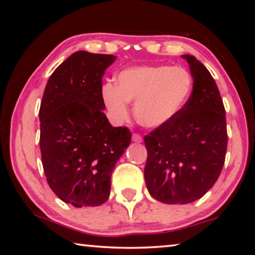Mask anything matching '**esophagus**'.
<instances>
[{"mask_svg":"<svg viewBox=\"0 0 255 255\" xmlns=\"http://www.w3.org/2000/svg\"><path fill=\"white\" fill-rule=\"evenodd\" d=\"M132 140L135 141V143H141V141H143V137H141L138 132H133L132 133Z\"/></svg>","mask_w":255,"mask_h":255,"instance_id":"34e87169","label":"esophagus"}]
</instances>
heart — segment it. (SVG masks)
I'll return each instance as SVG.
<instances>
[{
    "mask_svg": "<svg viewBox=\"0 0 255 255\" xmlns=\"http://www.w3.org/2000/svg\"><path fill=\"white\" fill-rule=\"evenodd\" d=\"M192 77L182 67L170 65L133 66L122 71L117 85L108 82L102 98L115 119L128 116L127 102H135L138 123L148 128L169 124L187 105L192 91Z\"/></svg>",
    "mask_w": 255,
    "mask_h": 255,
    "instance_id": "heart-1",
    "label": "heart"
}]
</instances>
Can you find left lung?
I'll return each mask as SVG.
<instances>
[{
	"label": "left lung",
	"instance_id": "left-lung-1",
	"mask_svg": "<svg viewBox=\"0 0 255 255\" xmlns=\"http://www.w3.org/2000/svg\"><path fill=\"white\" fill-rule=\"evenodd\" d=\"M183 58L193 77L191 96L173 120L144 137L148 192L170 205L200 199L217 181L227 149L225 107L216 82L195 56Z\"/></svg>",
	"mask_w": 255,
	"mask_h": 255
}]
</instances>
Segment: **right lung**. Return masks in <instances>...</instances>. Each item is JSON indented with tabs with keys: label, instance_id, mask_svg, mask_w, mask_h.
Listing matches in <instances>:
<instances>
[{
	"label": "right lung",
	"instance_id": "1",
	"mask_svg": "<svg viewBox=\"0 0 255 255\" xmlns=\"http://www.w3.org/2000/svg\"><path fill=\"white\" fill-rule=\"evenodd\" d=\"M114 55L80 50L47 82L40 103V152L47 182L60 200L96 207L110 196L112 170L130 144L127 127L105 112L102 76Z\"/></svg>",
	"mask_w": 255,
	"mask_h": 255
}]
</instances>
